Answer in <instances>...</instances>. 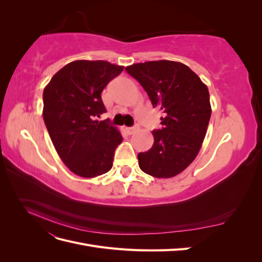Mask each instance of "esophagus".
<instances>
[{
    "label": "esophagus",
    "instance_id": "1",
    "mask_svg": "<svg viewBox=\"0 0 262 262\" xmlns=\"http://www.w3.org/2000/svg\"><path fill=\"white\" fill-rule=\"evenodd\" d=\"M139 130V126H128V128H125V131L128 132V134H133V133H136L137 131Z\"/></svg>",
    "mask_w": 262,
    "mask_h": 262
}]
</instances>
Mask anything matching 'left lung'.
Segmentation results:
<instances>
[{
    "mask_svg": "<svg viewBox=\"0 0 262 262\" xmlns=\"http://www.w3.org/2000/svg\"><path fill=\"white\" fill-rule=\"evenodd\" d=\"M125 71L164 114L162 130L152 132L153 146L138 155L140 168L156 178L176 176L194 161L207 134L212 113L208 87L191 69L176 61L136 63Z\"/></svg>",
    "mask_w": 262,
    "mask_h": 262,
    "instance_id": "1",
    "label": "left lung"
}]
</instances>
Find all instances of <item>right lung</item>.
<instances>
[{
    "label": "right lung",
    "mask_w": 262,
    "mask_h": 262,
    "mask_svg": "<svg viewBox=\"0 0 262 262\" xmlns=\"http://www.w3.org/2000/svg\"><path fill=\"white\" fill-rule=\"evenodd\" d=\"M123 67L107 61L77 60L55 73L43 90L42 116L57 152L75 175L94 178L113 167L122 136L107 120L100 94Z\"/></svg>",
    "instance_id": "1"
}]
</instances>
